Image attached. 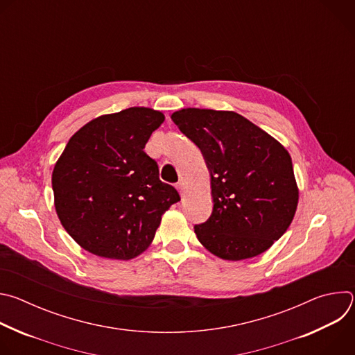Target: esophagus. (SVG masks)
I'll use <instances>...</instances> for the list:
<instances>
[{
  "mask_svg": "<svg viewBox=\"0 0 355 355\" xmlns=\"http://www.w3.org/2000/svg\"><path fill=\"white\" fill-rule=\"evenodd\" d=\"M177 189L180 191L181 195H184V193H185V184H184V182H178V184H177Z\"/></svg>",
  "mask_w": 355,
  "mask_h": 355,
  "instance_id": "esophagus-1",
  "label": "esophagus"
}]
</instances>
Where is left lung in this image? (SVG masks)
I'll return each mask as SVG.
<instances>
[{
  "mask_svg": "<svg viewBox=\"0 0 355 355\" xmlns=\"http://www.w3.org/2000/svg\"><path fill=\"white\" fill-rule=\"evenodd\" d=\"M205 156L214 211L195 226L200 244L227 261L267 251L293 220L299 188L288 150L233 111L184 108L171 115Z\"/></svg>",
  "mask_w": 355,
  "mask_h": 355,
  "instance_id": "obj_1",
  "label": "left lung"
}]
</instances>
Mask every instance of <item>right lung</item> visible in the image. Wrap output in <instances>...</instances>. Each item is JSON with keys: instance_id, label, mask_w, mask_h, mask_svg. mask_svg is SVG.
Wrapping results in <instances>:
<instances>
[{"instance_id": "obj_1", "label": "right lung", "mask_w": 355, "mask_h": 355, "mask_svg": "<svg viewBox=\"0 0 355 355\" xmlns=\"http://www.w3.org/2000/svg\"><path fill=\"white\" fill-rule=\"evenodd\" d=\"M164 119L163 112L146 107L101 115L70 137L56 162V214L73 240L92 254L123 261L140 256L162 216L180 200L143 150Z\"/></svg>"}]
</instances>
